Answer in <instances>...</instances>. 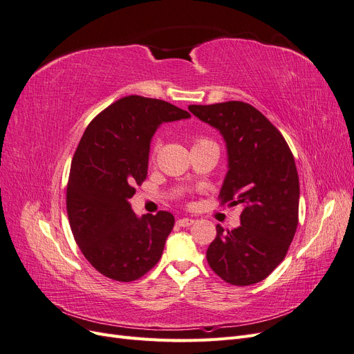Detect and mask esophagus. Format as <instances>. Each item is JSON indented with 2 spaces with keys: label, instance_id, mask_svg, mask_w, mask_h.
Masks as SVG:
<instances>
[{
  "label": "esophagus",
  "instance_id": "34e87169",
  "mask_svg": "<svg viewBox=\"0 0 354 354\" xmlns=\"http://www.w3.org/2000/svg\"><path fill=\"white\" fill-rule=\"evenodd\" d=\"M195 223V220L194 218H187V217H185V218H178L177 220V224L180 227H189V226H192V224Z\"/></svg>",
  "mask_w": 354,
  "mask_h": 354
}]
</instances>
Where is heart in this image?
Returning <instances> with one entry per match:
<instances>
[{"mask_svg":"<svg viewBox=\"0 0 354 354\" xmlns=\"http://www.w3.org/2000/svg\"><path fill=\"white\" fill-rule=\"evenodd\" d=\"M208 142H209V140H207V138H198V140L194 143V146H196V145H202V143H208ZM159 146H160V142H159V140H156V142H155V145H153V147H152V152H151L152 159L155 158V155H156V152H158Z\"/></svg>","mask_w":354,"mask_h":354,"instance_id":"b5f03b06","label":"heart"}]
</instances>
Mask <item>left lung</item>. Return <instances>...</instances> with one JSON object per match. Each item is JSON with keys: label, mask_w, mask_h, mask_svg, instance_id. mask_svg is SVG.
Wrapping results in <instances>:
<instances>
[{"label": "left lung", "mask_w": 354, "mask_h": 354, "mask_svg": "<svg viewBox=\"0 0 354 354\" xmlns=\"http://www.w3.org/2000/svg\"><path fill=\"white\" fill-rule=\"evenodd\" d=\"M189 111L221 133L229 171L218 198L223 205L243 208L239 227L224 232L217 224L208 264L230 285L261 282L283 261L298 226L299 181L291 149L248 103L190 104Z\"/></svg>", "instance_id": "1"}]
</instances>
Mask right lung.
I'll use <instances>...</instances> for the list:
<instances>
[{"mask_svg": "<svg viewBox=\"0 0 354 354\" xmlns=\"http://www.w3.org/2000/svg\"><path fill=\"white\" fill-rule=\"evenodd\" d=\"M186 118L189 112L168 102L127 95L95 116L81 137L68 181V217L81 252L109 279H140L162 255L174 216L159 211L138 218L128 201L147 177L156 128Z\"/></svg>", "mask_w": 354, "mask_h": 354, "instance_id": "1", "label": "right lung"}]
</instances>
